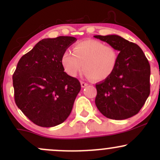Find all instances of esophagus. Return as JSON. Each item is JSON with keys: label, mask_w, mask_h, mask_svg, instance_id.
<instances>
[{"label": "esophagus", "mask_w": 160, "mask_h": 160, "mask_svg": "<svg viewBox=\"0 0 160 160\" xmlns=\"http://www.w3.org/2000/svg\"><path fill=\"white\" fill-rule=\"evenodd\" d=\"M80 84H81L82 88H85V87H87V86H88V83H85V82H83V81L80 82Z\"/></svg>", "instance_id": "esophagus-1"}]
</instances>
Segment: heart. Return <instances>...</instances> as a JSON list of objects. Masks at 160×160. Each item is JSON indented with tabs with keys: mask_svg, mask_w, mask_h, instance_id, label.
Returning <instances> with one entry per match:
<instances>
[{
	"mask_svg": "<svg viewBox=\"0 0 160 160\" xmlns=\"http://www.w3.org/2000/svg\"><path fill=\"white\" fill-rule=\"evenodd\" d=\"M118 60L117 50L95 39L80 42L74 46L73 52L67 50L61 59L64 70L71 77H76L83 67L85 76L96 81L109 78L117 67Z\"/></svg>",
	"mask_w": 160,
	"mask_h": 160,
	"instance_id": "obj_1",
	"label": "heart"
}]
</instances>
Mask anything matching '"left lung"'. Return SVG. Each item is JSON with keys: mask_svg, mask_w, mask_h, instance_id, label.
I'll return each mask as SVG.
<instances>
[{"mask_svg": "<svg viewBox=\"0 0 160 160\" xmlns=\"http://www.w3.org/2000/svg\"><path fill=\"white\" fill-rule=\"evenodd\" d=\"M119 52L111 77L96 84L95 104L108 118L124 120L138 114L150 93V65L138 45L117 35H94Z\"/></svg>", "mask_w": 160, "mask_h": 160, "instance_id": "8db88e82", "label": "left lung"}]
</instances>
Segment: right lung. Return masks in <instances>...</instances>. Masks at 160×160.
Instances as JSON below:
<instances>
[{
    "label": "right lung",
    "instance_id": "1",
    "mask_svg": "<svg viewBox=\"0 0 160 160\" xmlns=\"http://www.w3.org/2000/svg\"><path fill=\"white\" fill-rule=\"evenodd\" d=\"M77 41L71 36L44 38L18 62L13 74L16 105L34 124L54 127L72 111L81 87L62 65L66 50Z\"/></svg>",
    "mask_w": 160,
    "mask_h": 160
}]
</instances>
